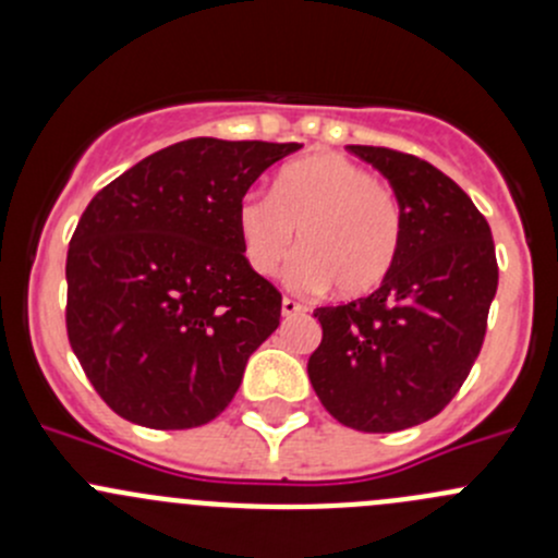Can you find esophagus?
<instances>
[{
	"label": "esophagus",
	"mask_w": 558,
	"mask_h": 558,
	"mask_svg": "<svg viewBox=\"0 0 558 558\" xmlns=\"http://www.w3.org/2000/svg\"><path fill=\"white\" fill-rule=\"evenodd\" d=\"M280 313H283L286 318H294V315H305L307 307L300 305L296 300H289V296H283V302H280Z\"/></svg>",
	"instance_id": "34e87169"
}]
</instances>
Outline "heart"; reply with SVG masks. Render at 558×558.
I'll use <instances>...</instances> for the list:
<instances>
[{"label":"heart","instance_id":"1","mask_svg":"<svg viewBox=\"0 0 558 558\" xmlns=\"http://www.w3.org/2000/svg\"><path fill=\"white\" fill-rule=\"evenodd\" d=\"M300 232L302 256L294 283L335 286L342 296H364L393 269L402 245V210L391 189L367 167L335 154L291 161L269 196L245 194L238 205V234L247 267L275 275L291 256Z\"/></svg>","mask_w":558,"mask_h":558}]
</instances>
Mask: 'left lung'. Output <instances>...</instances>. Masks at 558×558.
<instances>
[{
    "instance_id": "1",
    "label": "left lung",
    "mask_w": 558,
    "mask_h": 558,
    "mask_svg": "<svg viewBox=\"0 0 558 558\" xmlns=\"http://www.w3.org/2000/svg\"><path fill=\"white\" fill-rule=\"evenodd\" d=\"M348 148L391 183L402 245L378 291L315 307L324 337L307 375L340 424L384 435L435 418L456 397L481 353L499 269L486 218L448 174L391 148Z\"/></svg>"
}]
</instances>
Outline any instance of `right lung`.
<instances>
[{
    "label": "right lung",
    "instance_id": "obj_1",
    "mask_svg": "<svg viewBox=\"0 0 558 558\" xmlns=\"http://www.w3.org/2000/svg\"><path fill=\"white\" fill-rule=\"evenodd\" d=\"M300 148L183 140L88 202L66 253V335L121 418L191 429L232 402L280 324V291L243 256L238 205Z\"/></svg>",
    "mask_w": 558,
    "mask_h": 558
}]
</instances>
